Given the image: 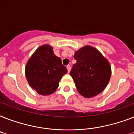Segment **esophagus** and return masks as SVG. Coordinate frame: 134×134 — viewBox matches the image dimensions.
I'll return each instance as SVG.
<instances>
[{
	"instance_id": "obj_1",
	"label": "esophagus",
	"mask_w": 134,
	"mask_h": 134,
	"mask_svg": "<svg viewBox=\"0 0 134 134\" xmlns=\"http://www.w3.org/2000/svg\"><path fill=\"white\" fill-rule=\"evenodd\" d=\"M67 71H68V72H69V71H70V70H71V66H70V65H67Z\"/></svg>"
}]
</instances>
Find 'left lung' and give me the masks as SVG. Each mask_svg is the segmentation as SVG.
<instances>
[{
	"label": "left lung",
	"instance_id": "obj_1",
	"mask_svg": "<svg viewBox=\"0 0 134 134\" xmlns=\"http://www.w3.org/2000/svg\"><path fill=\"white\" fill-rule=\"evenodd\" d=\"M76 63L70 75L78 92L86 98L95 97L104 90L111 76V67L99 51L86 45L74 53Z\"/></svg>",
	"mask_w": 134,
	"mask_h": 134
}]
</instances>
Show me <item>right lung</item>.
Listing matches in <instances>:
<instances>
[{
  "label": "right lung",
  "instance_id": "1",
  "mask_svg": "<svg viewBox=\"0 0 134 134\" xmlns=\"http://www.w3.org/2000/svg\"><path fill=\"white\" fill-rule=\"evenodd\" d=\"M67 73L53 47L44 44L37 48L26 63L25 74L29 86L38 94L50 95L58 88L59 82Z\"/></svg>",
  "mask_w": 134,
  "mask_h": 134
}]
</instances>
